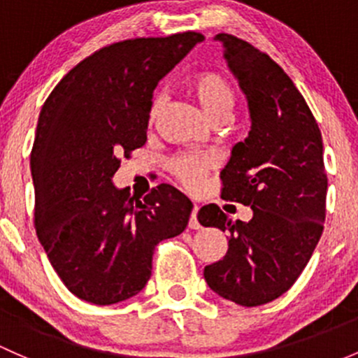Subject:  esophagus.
<instances>
[{
  "instance_id": "obj_1",
  "label": "esophagus",
  "mask_w": 358,
  "mask_h": 358,
  "mask_svg": "<svg viewBox=\"0 0 358 358\" xmlns=\"http://www.w3.org/2000/svg\"><path fill=\"white\" fill-rule=\"evenodd\" d=\"M198 206H193V211H191V217H189V229L193 230H198L199 227H201V224L198 222Z\"/></svg>"
}]
</instances>
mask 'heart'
I'll list each match as a JSON object with an SVG mask.
<instances>
[{"instance_id":"heart-1","label":"heart","mask_w":358,"mask_h":358,"mask_svg":"<svg viewBox=\"0 0 358 358\" xmlns=\"http://www.w3.org/2000/svg\"><path fill=\"white\" fill-rule=\"evenodd\" d=\"M189 92L198 101L201 109L210 119H220L229 116L232 109L234 90L229 80L217 71L196 73L189 80ZM164 107V95L157 94L150 102L147 110V122L152 126L159 117ZM169 172L184 189L198 191L203 186L205 179L217 167V159L208 153H179L169 160Z\"/></svg>"}]
</instances>
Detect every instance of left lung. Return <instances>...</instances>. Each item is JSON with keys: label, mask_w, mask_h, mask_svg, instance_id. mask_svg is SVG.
Masks as SVG:
<instances>
[{"label": "left lung", "mask_w": 358, "mask_h": 358, "mask_svg": "<svg viewBox=\"0 0 358 358\" xmlns=\"http://www.w3.org/2000/svg\"><path fill=\"white\" fill-rule=\"evenodd\" d=\"M225 59L248 97L251 131L222 171V199L252 208L232 222L211 203L198 211L203 227L229 232L227 255L205 266L206 283L244 307L268 303L297 282L326 217V176L319 126L288 75L266 52L218 34Z\"/></svg>", "instance_id": "obj_1"}]
</instances>
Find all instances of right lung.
Instances as JSON below:
<instances>
[{
  "label": "right lung",
  "instance_id": "1",
  "mask_svg": "<svg viewBox=\"0 0 358 358\" xmlns=\"http://www.w3.org/2000/svg\"><path fill=\"white\" fill-rule=\"evenodd\" d=\"M205 37L179 32L106 45L80 61L42 106L30 153L34 227L52 268L82 301L133 297L155 245L179 236L193 203L169 184L143 199L110 182L147 143V110L162 76Z\"/></svg>",
  "mask_w": 358,
  "mask_h": 358
}]
</instances>
